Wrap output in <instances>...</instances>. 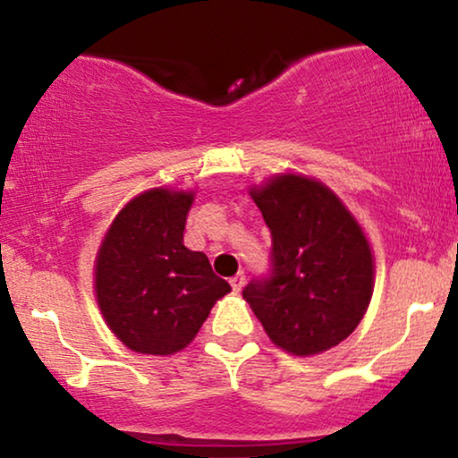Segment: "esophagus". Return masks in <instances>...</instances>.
Returning <instances> with one entry per match:
<instances>
[{"label":"esophagus","mask_w":458,"mask_h":458,"mask_svg":"<svg viewBox=\"0 0 458 458\" xmlns=\"http://www.w3.org/2000/svg\"><path fill=\"white\" fill-rule=\"evenodd\" d=\"M230 286H233L234 293H239L245 286V273H236V276L230 277Z\"/></svg>","instance_id":"obj_1"}]
</instances>
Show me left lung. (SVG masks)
Masks as SVG:
<instances>
[{
  "instance_id": "8db88e82",
  "label": "left lung",
  "mask_w": 458,
  "mask_h": 458,
  "mask_svg": "<svg viewBox=\"0 0 458 458\" xmlns=\"http://www.w3.org/2000/svg\"><path fill=\"white\" fill-rule=\"evenodd\" d=\"M271 230V265L243 288L280 349L317 355L353 334L372 297L370 245L338 198L312 178L284 174L251 189Z\"/></svg>"
}]
</instances>
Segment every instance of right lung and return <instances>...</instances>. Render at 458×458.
<instances>
[{"label": "right lung", "instance_id": "right-lung-1", "mask_svg": "<svg viewBox=\"0 0 458 458\" xmlns=\"http://www.w3.org/2000/svg\"><path fill=\"white\" fill-rule=\"evenodd\" d=\"M193 193L152 189L133 198L97 256V299L109 329L131 351L172 355L196 338L230 284L207 254L182 245Z\"/></svg>", "mask_w": 458, "mask_h": 458}]
</instances>
